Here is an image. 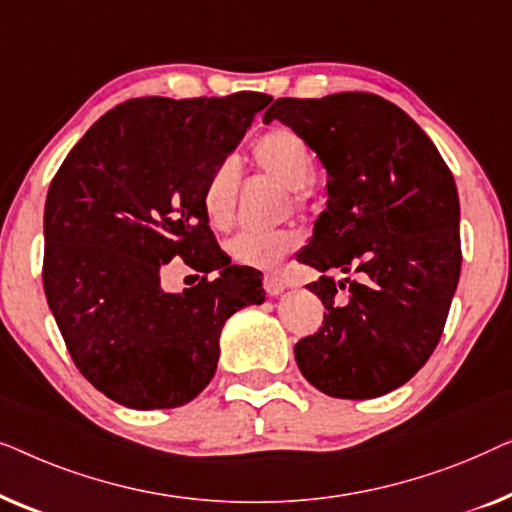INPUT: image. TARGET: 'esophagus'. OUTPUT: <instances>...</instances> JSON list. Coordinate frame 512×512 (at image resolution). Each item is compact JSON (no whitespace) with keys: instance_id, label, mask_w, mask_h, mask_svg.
I'll return each instance as SVG.
<instances>
[{"instance_id":"obj_1","label":"esophagus","mask_w":512,"mask_h":512,"mask_svg":"<svg viewBox=\"0 0 512 512\" xmlns=\"http://www.w3.org/2000/svg\"><path fill=\"white\" fill-rule=\"evenodd\" d=\"M262 287H264V292L269 294V297H278V294L287 287V280L280 276V273H264Z\"/></svg>"}]
</instances>
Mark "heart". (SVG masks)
Segmentation results:
<instances>
[{
  "instance_id": "obj_1",
  "label": "heart",
  "mask_w": 512,
  "mask_h": 512,
  "mask_svg": "<svg viewBox=\"0 0 512 512\" xmlns=\"http://www.w3.org/2000/svg\"><path fill=\"white\" fill-rule=\"evenodd\" d=\"M253 160L264 174L287 185L290 201L297 208L306 206L308 185L315 181L318 162L313 148L304 136L290 127H273L253 143ZM241 171L234 157H225L208 171L204 187H201V211L208 225L215 229L232 227L239 201ZM299 236L294 229H269L257 232L246 229L227 241V253L232 262L248 269H276L297 248Z\"/></svg>"
}]
</instances>
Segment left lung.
<instances>
[{
  "instance_id": "8db88e82",
  "label": "left lung",
  "mask_w": 512,
  "mask_h": 512,
  "mask_svg": "<svg viewBox=\"0 0 512 512\" xmlns=\"http://www.w3.org/2000/svg\"><path fill=\"white\" fill-rule=\"evenodd\" d=\"M271 120L327 169V211L297 255L327 273L308 285L327 311L294 345L299 371L334 399L383 397L427 364L448 320L462 271L455 178L422 127L371 92L283 97Z\"/></svg>"
}]
</instances>
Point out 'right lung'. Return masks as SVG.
Listing matches in <instances>:
<instances>
[{
	"label": "right lung",
	"instance_id": "obj_1",
	"mask_svg": "<svg viewBox=\"0 0 512 512\" xmlns=\"http://www.w3.org/2000/svg\"><path fill=\"white\" fill-rule=\"evenodd\" d=\"M269 102L262 92L129 99L85 132L50 181L48 306L76 369L122 406L192 401L218 369L227 318L264 301L262 273L232 264L215 241L201 187ZM171 258L202 273L183 295L161 290Z\"/></svg>",
	"mask_w": 512,
	"mask_h": 512
}]
</instances>
